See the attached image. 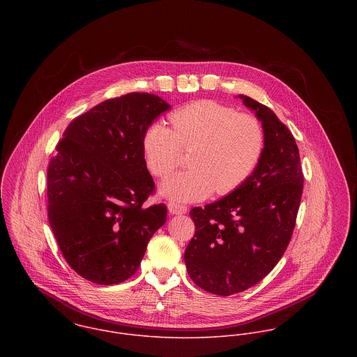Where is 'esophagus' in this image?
<instances>
[{
	"instance_id": "obj_1",
	"label": "esophagus",
	"mask_w": 357,
	"mask_h": 357,
	"mask_svg": "<svg viewBox=\"0 0 357 357\" xmlns=\"http://www.w3.org/2000/svg\"><path fill=\"white\" fill-rule=\"evenodd\" d=\"M167 208L170 211V214H185L187 213V207L183 206V204H174V202H169L167 204Z\"/></svg>"
}]
</instances>
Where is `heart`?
Masks as SVG:
<instances>
[{
    "label": "heart",
    "mask_w": 357,
    "mask_h": 357,
    "mask_svg": "<svg viewBox=\"0 0 357 357\" xmlns=\"http://www.w3.org/2000/svg\"><path fill=\"white\" fill-rule=\"evenodd\" d=\"M174 131L160 121L144 132L142 146L149 170L167 176L180 162L181 147L194 149L191 170L162 181L159 191L176 202H195L214 190L220 195L239 188L255 170L265 147L259 121L213 100H199L170 115Z\"/></svg>",
    "instance_id": "obj_1"
}]
</instances>
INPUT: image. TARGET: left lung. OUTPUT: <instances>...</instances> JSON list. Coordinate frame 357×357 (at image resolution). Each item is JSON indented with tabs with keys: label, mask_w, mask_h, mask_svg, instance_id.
Wrapping results in <instances>:
<instances>
[{
	"label": "left lung",
	"mask_w": 357,
	"mask_h": 357,
	"mask_svg": "<svg viewBox=\"0 0 357 357\" xmlns=\"http://www.w3.org/2000/svg\"><path fill=\"white\" fill-rule=\"evenodd\" d=\"M265 135L253 174L227 197L194 207L195 235L184 261L191 279L208 293L231 296L261 282L284 255L303 195V170L291 132L276 114L239 95Z\"/></svg>",
	"instance_id": "1"
}]
</instances>
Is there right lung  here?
I'll use <instances>...</instances> for the list:
<instances>
[{
  "label": "right lung",
  "mask_w": 357,
  "mask_h": 357,
  "mask_svg": "<svg viewBox=\"0 0 357 357\" xmlns=\"http://www.w3.org/2000/svg\"><path fill=\"white\" fill-rule=\"evenodd\" d=\"M172 105L153 93L98 104L63 133L48 167V218L68 265L111 286L136 273L166 204L144 207L155 184L143 155L146 129Z\"/></svg>",
  "instance_id": "obj_1"
}]
</instances>
